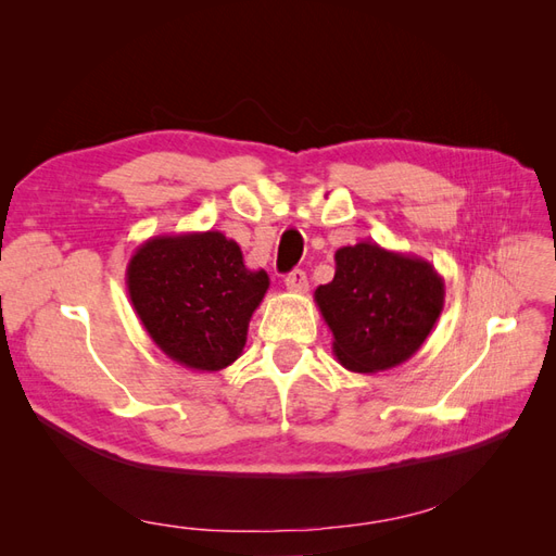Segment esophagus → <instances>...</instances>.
Instances as JSON below:
<instances>
[{
  "instance_id": "34e87169",
  "label": "esophagus",
  "mask_w": 556,
  "mask_h": 556,
  "mask_svg": "<svg viewBox=\"0 0 556 556\" xmlns=\"http://www.w3.org/2000/svg\"><path fill=\"white\" fill-rule=\"evenodd\" d=\"M285 288H288L290 292L304 294L308 290V276H306V271H301V268H294V271L288 278H285Z\"/></svg>"
}]
</instances>
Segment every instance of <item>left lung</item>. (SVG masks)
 Segmentation results:
<instances>
[{
    "label": "left lung",
    "instance_id": "obj_1",
    "mask_svg": "<svg viewBox=\"0 0 556 556\" xmlns=\"http://www.w3.org/2000/svg\"><path fill=\"white\" fill-rule=\"evenodd\" d=\"M333 260V280L315 290V304L339 364L378 374L410 359L445 306V282L433 264L371 241L339 248Z\"/></svg>",
    "mask_w": 556,
    "mask_h": 556
}]
</instances>
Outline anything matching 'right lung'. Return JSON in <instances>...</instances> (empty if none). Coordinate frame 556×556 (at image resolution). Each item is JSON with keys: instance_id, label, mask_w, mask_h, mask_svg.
Masks as SVG:
<instances>
[{"instance_id": "add662e5", "label": "right lung", "mask_w": 556, "mask_h": 556, "mask_svg": "<svg viewBox=\"0 0 556 556\" xmlns=\"http://www.w3.org/2000/svg\"><path fill=\"white\" fill-rule=\"evenodd\" d=\"M127 292L153 343L194 371L241 357L248 325L268 290L237 241L220 231L166 233L141 243L127 264Z\"/></svg>"}]
</instances>
